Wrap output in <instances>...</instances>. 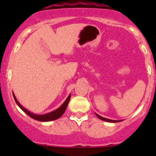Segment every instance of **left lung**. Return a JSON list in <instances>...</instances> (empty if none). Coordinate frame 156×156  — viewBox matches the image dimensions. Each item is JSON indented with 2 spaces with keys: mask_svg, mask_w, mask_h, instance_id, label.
<instances>
[{
  "mask_svg": "<svg viewBox=\"0 0 156 156\" xmlns=\"http://www.w3.org/2000/svg\"><path fill=\"white\" fill-rule=\"evenodd\" d=\"M96 115H97V117L99 118V119H101V120H103V121H105V122H121V121L111 120V119H106V118H103V117H102V116L99 115H98V114H97V113H96Z\"/></svg>",
  "mask_w": 156,
  "mask_h": 156,
  "instance_id": "8db88e82",
  "label": "left lung"
}]
</instances>
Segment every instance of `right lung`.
<instances>
[{
	"label": "right lung",
	"instance_id": "right-lung-1",
	"mask_svg": "<svg viewBox=\"0 0 156 156\" xmlns=\"http://www.w3.org/2000/svg\"><path fill=\"white\" fill-rule=\"evenodd\" d=\"M12 95H13L14 100H15L16 103V104L18 105L19 107L21 108L24 112H26L28 115L30 116L31 119H34V120L40 121V122H50V121H54L56 120V119H58L59 118H60L61 116L63 115V113L65 112L67 106H68L69 103V100H70V98H71V94H69V97H67V99L66 100V101L62 104V106H61L60 107L58 108L57 109L51 112L47 113V114H44V115H36V114H34V113L31 112H29V110H27L26 108L23 107V106H21L20 103L17 101L14 94H12Z\"/></svg>",
	"mask_w": 156,
	"mask_h": 156
}]
</instances>
